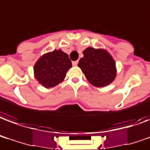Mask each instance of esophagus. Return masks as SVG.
<instances>
[{
    "label": "esophagus",
    "instance_id": "esophagus-1",
    "mask_svg": "<svg viewBox=\"0 0 150 150\" xmlns=\"http://www.w3.org/2000/svg\"><path fill=\"white\" fill-rule=\"evenodd\" d=\"M77 63H78V61H74V62H72V64H73V66H76V65H77Z\"/></svg>",
    "mask_w": 150,
    "mask_h": 150
}]
</instances>
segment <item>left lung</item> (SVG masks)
<instances>
[{"mask_svg":"<svg viewBox=\"0 0 150 150\" xmlns=\"http://www.w3.org/2000/svg\"><path fill=\"white\" fill-rule=\"evenodd\" d=\"M83 54L77 66L92 85L104 87L113 81L116 76L115 62L107 50L88 47Z\"/></svg>","mask_w":150,"mask_h":150,"instance_id":"left-lung-1","label":"left lung"}]
</instances>
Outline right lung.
Here are the masks:
<instances>
[{"label": "right lung", "instance_id": "right-lung-1", "mask_svg": "<svg viewBox=\"0 0 150 150\" xmlns=\"http://www.w3.org/2000/svg\"><path fill=\"white\" fill-rule=\"evenodd\" d=\"M71 67L68 54L62 50H55L39 58L34 66V74L39 84L48 88L62 81Z\"/></svg>", "mask_w": 150, "mask_h": 150}]
</instances>
